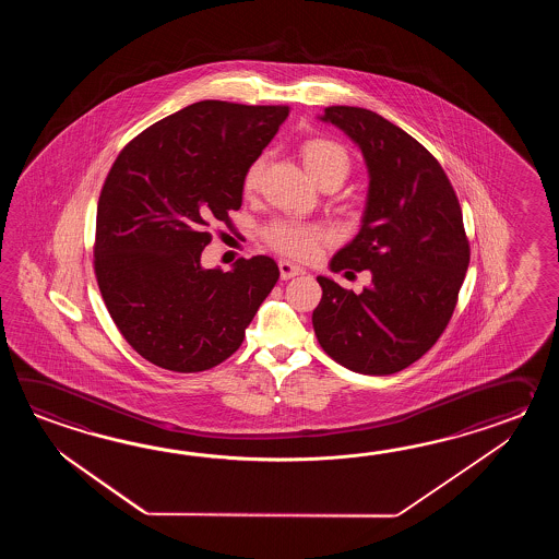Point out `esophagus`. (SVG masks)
<instances>
[{"label":"esophagus","mask_w":559,"mask_h":559,"mask_svg":"<svg viewBox=\"0 0 559 559\" xmlns=\"http://www.w3.org/2000/svg\"><path fill=\"white\" fill-rule=\"evenodd\" d=\"M304 274V270L296 265V263L287 262V260H282L280 262V275H282V280H292V277H296V275Z\"/></svg>","instance_id":"34e87169"}]
</instances>
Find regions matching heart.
<instances>
[{
	"label": "heart",
	"instance_id": "b5f03b06",
	"mask_svg": "<svg viewBox=\"0 0 559 559\" xmlns=\"http://www.w3.org/2000/svg\"><path fill=\"white\" fill-rule=\"evenodd\" d=\"M301 162L308 169L309 176L320 186L344 183L352 171V155L344 143L335 142L330 138H309L299 147ZM263 171H265V157L260 155L246 167L241 178V191L251 200L262 190ZM262 238L270 248L289 258L308 260L320 250L325 241V231L316 226H306L297 222H274L262 231Z\"/></svg>",
	"mask_w": 559,
	"mask_h": 559
}]
</instances>
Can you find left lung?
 Segmentation results:
<instances>
[{"instance_id": "8db88e82", "label": "left lung", "mask_w": 559, "mask_h": 559, "mask_svg": "<svg viewBox=\"0 0 559 559\" xmlns=\"http://www.w3.org/2000/svg\"><path fill=\"white\" fill-rule=\"evenodd\" d=\"M359 145L369 171L368 207L352 243L333 255V272L369 270L354 294L320 275L313 330L340 366L390 376L412 366L452 320L469 265L457 195L440 162L392 121L364 107H325Z\"/></svg>"}]
</instances>
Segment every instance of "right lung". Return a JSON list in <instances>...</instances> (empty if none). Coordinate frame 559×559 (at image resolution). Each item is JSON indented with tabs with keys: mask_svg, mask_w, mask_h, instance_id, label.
Segmentation results:
<instances>
[{
	"mask_svg": "<svg viewBox=\"0 0 559 559\" xmlns=\"http://www.w3.org/2000/svg\"><path fill=\"white\" fill-rule=\"evenodd\" d=\"M287 106L205 99L135 135L97 202L94 270L123 340L157 368L195 373L238 352L280 277L267 255L203 270L210 227L241 207V178Z\"/></svg>",
	"mask_w": 559,
	"mask_h": 559,
	"instance_id": "obj_1",
	"label": "right lung"
}]
</instances>
